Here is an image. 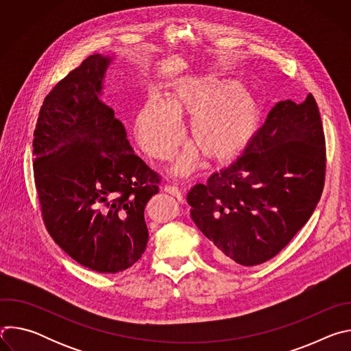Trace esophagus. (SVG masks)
Returning <instances> with one entry per match:
<instances>
[{
    "label": "esophagus",
    "instance_id": "esophagus-1",
    "mask_svg": "<svg viewBox=\"0 0 351 351\" xmlns=\"http://www.w3.org/2000/svg\"><path fill=\"white\" fill-rule=\"evenodd\" d=\"M165 191L167 193H169L171 195H173L178 202H180V203H183V190H180L178 186H167L165 187Z\"/></svg>",
    "mask_w": 351,
    "mask_h": 351
}]
</instances>
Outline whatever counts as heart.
Returning a JSON list of instances; mask_svg holds the SVG:
<instances>
[{"instance_id": "heart-1", "label": "heart", "mask_w": 351, "mask_h": 351, "mask_svg": "<svg viewBox=\"0 0 351 351\" xmlns=\"http://www.w3.org/2000/svg\"><path fill=\"white\" fill-rule=\"evenodd\" d=\"M182 118H190L187 137L191 144L182 149L172 171L186 176L199 153L217 162L240 154L260 129L261 110L239 80L183 77L164 101L152 97L138 110L134 134L140 147L156 160H171L182 141Z\"/></svg>"}]
</instances>
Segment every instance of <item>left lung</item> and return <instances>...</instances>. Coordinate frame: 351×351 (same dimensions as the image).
<instances>
[{
  "mask_svg": "<svg viewBox=\"0 0 351 351\" xmlns=\"http://www.w3.org/2000/svg\"><path fill=\"white\" fill-rule=\"evenodd\" d=\"M324 179L325 137L315 99H286L241 157L187 193L190 217L218 261L258 265L307 223Z\"/></svg>",
  "mask_w": 351,
  "mask_h": 351,
  "instance_id": "8db88e82",
  "label": "left lung"
}]
</instances>
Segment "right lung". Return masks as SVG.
Returning a JSON list of instances; mask_svg holds the SVG:
<instances>
[{
  "instance_id": "1",
  "label": "right lung",
  "mask_w": 351,
  "mask_h": 351,
  "mask_svg": "<svg viewBox=\"0 0 351 351\" xmlns=\"http://www.w3.org/2000/svg\"><path fill=\"white\" fill-rule=\"evenodd\" d=\"M114 60L90 56L49 91L33 138L47 230L69 257L99 274L122 272L141 258L144 208L158 193L157 173L134 154L103 99Z\"/></svg>"
}]
</instances>
